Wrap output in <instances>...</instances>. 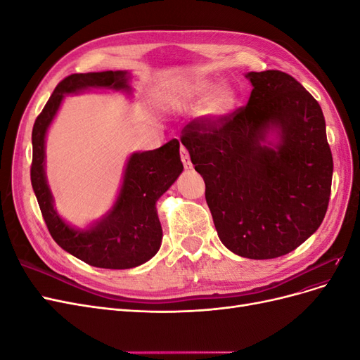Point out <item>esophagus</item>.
I'll return each instance as SVG.
<instances>
[{
    "instance_id": "obj_1",
    "label": "esophagus",
    "mask_w": 360,
    "mask_h": 360,
    "mask_svg": "<svg viewBox=\"0 0 360 360\" xmlns=\"http://www.w3.org/2000/svg\"><path fill=\"white\" fill-rule=\"evenodd\" d=\"M180 156H181V162H183L184 168H186V169H192V162H191V156H189V153H188V150L184 148L183 146H181V148H180Z\"/></svg>"
}]
</instances>
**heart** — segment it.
I'll return each mask as SVG.
<instances>
[{
	"label": "heart",
	"mask_w": 360,
	"mask_h": 360,
	"mask_svg": "<svg viewBox=\"0 0 360 360\" xmlns=\"http://www.w3.org/2000/svg\"><path fill=\"white\" fill-rule=\"evenodd\" d=\"M198 115L207 124H219L230 115L237 105V91L230 84L216 85L209 78L179 79L162 90V99L171 105L181 106L200 99Z\"/></svg>",
	"instance_id": "heart-1"
}]
</instances>
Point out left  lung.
Masks as SVG:
<instances>
[{
    "mask_svg": "<svg viewBox=\"0 0 360 360\" xmlns=\"http://www.w3.org/2000/svg\"><path fill=\"white\" fill-rule=\"evenodd\" d=\"M246 106L219 124L191 122L181 144L205 183L221 242L250 259L282 257L321 225L333 159L319 102L279 70L249 72Z\"/></svg>",
    "mask_w": 360,
    "mask_h": 360,
    "instance_id": "left-lung-1",
    "label": "left lung"
}]
</instances>
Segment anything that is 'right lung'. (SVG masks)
Returning a JSON list of instances; mask_svg holds the SVG:
<instances>
[{
	"label": "right lung",
	"instance_id": "obj_1",
	"mask_svg": "<svg viewBox=\"0 0 360 360\" xmlns=\"http://www.w3.org/2000/svg\"><path fill=\"white\" fill-rule=\"evenodd\" d=\"M126 70L73 73L53 90L32 127L31 184L48 230L66 252L101 269H132L153 258L162 243L158 200L183 171L180 144L172 139L156 150L135 151L124 167L117 200L99 221L75 228L58 214L46 179V135L68 94L112 90L132 96Z\"/></svg>",
	"mask_w": 360,
	"mask_h": 360
}]
</instances>
